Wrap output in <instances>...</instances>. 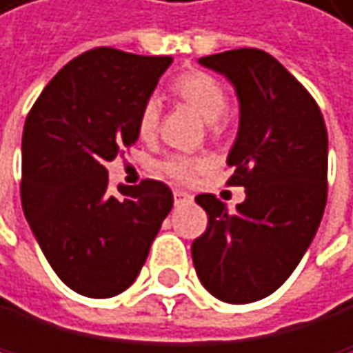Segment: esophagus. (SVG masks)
<instances>
[{
	"mask_svg": "<svg viewBox=\"0 0 353 353\" xmlns=\"http://www.w3.org/2000/svg\"><path fill=\"white\" fill-rule=\"evenodd\" d=\"M173 200H175V206H182V204H191L193 197L186 193V191H173Z\"/></svg>",
	"mask_w": 353,
	"mask_h": 353,
	"instance_id": "1",
	"label": "esophagus"
}]
</instances>
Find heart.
I'll return each mask as SVG.
<instances>
[{
  "label": "heart",
  "mask_w": 353,
  "mask_h": 353,
  "mask_svg": "<svg viewBox=\"0 0 353 353\" xmlns=\"http://www.w3.org/2000/svg\"><path fill=\"white\" fill-rule=\"evenodd\" d=\"M171 90L184 105H189L193 112H197L204 118V121L213 123L215 129H219L221 116L228 110V96H226L224 85L217 79H213L211 74H206V72L193 70V72L180 74V77L173 81ZM158 123H160V103L156 99H147L138 112L140 138L149 140L156 136ZM204 167H206V160L191 158V156H171L160 164L162 173H167L175 182H191Z\"/></svg>",
  "instance_id": "b5f03b06"
}]
</instances>
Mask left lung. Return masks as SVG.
<instances>
[{"instance_id": "obj_1", "label": "left lung", "mask_w": 353, "mask_h": 353, "mask_svg": "<svg viewBox=\"0 0 353 353\" xmlns=\"http://www.w3.org/2000/svg\"><path fill=\"white\" fill-rule=\"evenodd\" d=\"M200 63L235 88L228 184L243 186L246 200L228 213L211 193L195 197L208 226L191 246L193 265L215 299L252 303L285 283L316 235L327 202V129L310 92L263 50H228Z\"/></svg>"}]
</instances>
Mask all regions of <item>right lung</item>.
<instances>
[{"label":"right lung","instance_id":"add662e5","mask_svg":"<svg viewBox=\"0 0 353 353\" xmlns=\"http://www.w3.org/2000/svg\"><path fill=\"white\" fill-rule=\"evenodd\" d=\"M171 61L94 48L57 72L26 118L23 215L59 279L83 296L132 285L173 206L158 180L112 193L105 169L138 140V112Z\"/></svg>","mask_w":353,"mask_h":353}]
</instances>
